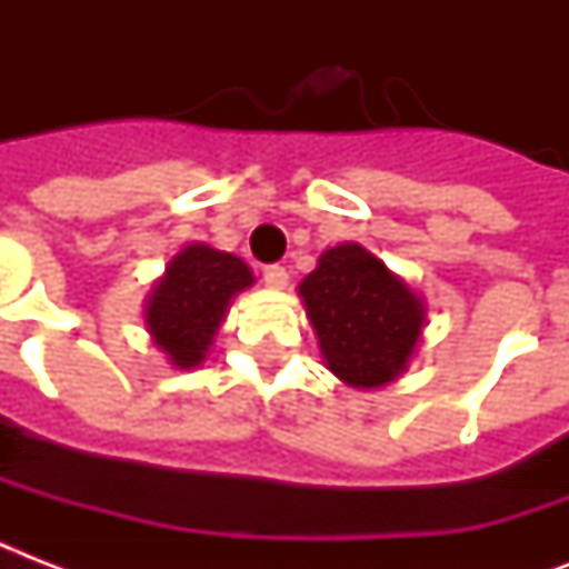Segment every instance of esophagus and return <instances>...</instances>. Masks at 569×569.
Instances as JSON below:
<instances>
[{
    "instance_id": "obj_1",
    "label": "esophagus",
    "mask_w": 569,
    "mask_h": 569,
    "mask_svg": "<svg viewBox=\"0 0 569 569\" xmlns=\"http://www.w3.org/2000/svg\"><path fill=\"white\" fill-rule=\"evenodd\" d=\"M262 277H266V283L271 286V289H283V286L289 283V271H286V268L280 266V262L262 268Z\"/></svg>"
}]
</instances>
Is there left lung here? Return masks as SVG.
Instances as JSON below:
<instances>
[{"label": "left lung", "instance_id": "8db88e82", "mask_svg": "<svg viewBox=\"0 0 569 569\" xmlns=\"http://www.w3.org/2000/svg\"><path fill=\"white\" fill-rule=\"evenodd\" d=\"M328 369L351 387H383L413 355L425 307L363 244L321 253L298 286Z\"/></svg>", "mask_w": 569, "mask_h": 569}]
</instances>
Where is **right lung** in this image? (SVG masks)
I'll use <instances>...</instances> for the list:
<instances>
[{"label": "right lung", "instance_id": "right-lung-1", "mask_svg": "<svg viewBox=\"0 0 569 569\" xmlns=\"http://www.w3.org/2000/svg\"><path fill=\"white\" fill-rule=\"evenodd\" d=\"M253 283L250 268L232 253L191 244L171 259L147 301V328L173 366L203 363L227 303Z\"/></svg>", "mask_w": 569, "mask_h": 569}]
</instances>
